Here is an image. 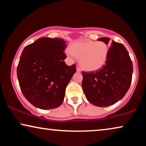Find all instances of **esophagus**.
Listing matches in <instances>:
<instances>
[{"instance_id":"esophagus-1","label":"esophagus","mask_w":146,"mask_h":146,"mask_svg":"<svg viewBox=\"0 0 146 146\" xmlns=\"http://www.w3.org/2000/svg\"><path fill=\"white\" fill-rule=\"evenodd\" d=\"M77 72H81V68L80 67H79V66H77Z\"/></svg>"}]
</instances>
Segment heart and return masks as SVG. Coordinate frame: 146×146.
<instances>
[{
  "mask_svg": "<svg viewBox=\"0 0 146 146\" xmlns=\"http://www.w3.org/2000/svg\"><path fill=\"white\" fill-rule=\"evenodd\" d=\"M67 54L69 56L73 55L79 59V64L83 69L96 71L106 65L109 48L108 44L103 41L82 40L72 44Z\"/></svg>",
  "mask_w": 146,
  "mask_h": 146,
  "instance_id": "obj_1",
  "label": "heart"
}]
</instances>
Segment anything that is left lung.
I'll return each instance as SVG.
<instances>
[{
  "mask_svg": "<svg viewBox=\"0 0 146 146\" xmlns=\"http://www.w3.org/2000/svg\"><path fill=\"white\" fill-rule=\"evenodd\" d=\"M110 38L98 40L108 44ZM107 62L96 72H82V87L87 100L98 107L113 105L125 96L131 83L133 64L127 49L113 40Z\"/></svg>",
  "mask_w": 146,
  "mask_h": 146,
  "instance_id": "1",
  "label": "left lung"
}]
</instances>
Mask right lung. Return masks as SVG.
Segmentation results:
<instances>
[{"label": "right lung", "mask_w": 146, "mask_h": 146, "mask_svg": "<svg viewBox=\"0 0 146 146\" xmlns=\"http://www.w3.org/2000/svg\"><path fill=\"white\" fill-rule=\"evenodd\" d=\"M62 38L41 37L26 46L17 66V77L23 96L42 110L57 108L63 102L65 89L76 72L68 66Z\"/></svg>", "instance_id": "obj_1"}]
</instances>
